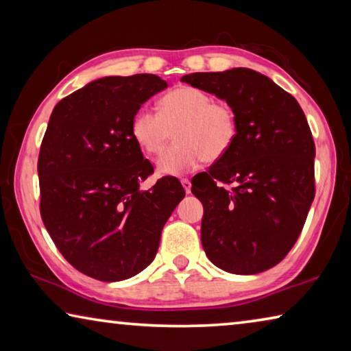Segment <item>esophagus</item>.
Returning <instances> with one entry per match:
<instances>
[{
  "mask_svg": "<svg viewBox=\"0 0 351 351\" xmlns=\"http://www.w3.org/2000/svg\"><path fill=\"white\" fill-rule=\"evenodd\" d=\"M181 184H182L184 190H186V193H190V189H192V182H190V180H187V178H182Z\"/></svg>",
  "mask_w": 351,
  "mask_h": 351,
  "instance_id": "esophagus-1",
  "label": "esophagus"
}]
</instances>
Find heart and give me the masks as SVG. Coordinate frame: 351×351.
Returning a JSON list of instances; mask_svg holds the SVG:
<instances>
[{
    "label": "heart",
    "mask_w": 351,
    "mask_h": 351,
    "mask_svg": "<svg viewBox=\"0 0 351 351\" xmlns=\"http://www.w3.org/2000/svg\"><path fill=\"white\" fill-rule=\"evenodd\" d=\"M175 130L176 144L158 159L162 175H181L201 162H215L232 148L239 117L230 104L213 100L199 88L181 85L159 100V112L139 108L132 121V136L141 150L156 156Z\"/></svg>",
    "instance_id": "b5f03b06"
}]
</instances>
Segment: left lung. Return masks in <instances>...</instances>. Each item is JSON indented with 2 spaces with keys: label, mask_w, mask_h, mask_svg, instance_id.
I'll use <instances>...</instances> for the list:
<instances>
[{
  "label": "left lung",
  "mask_w": 351,
  "mask_h": 351,
  "mask_svg": "<svg viewBox=\"0 0 351 351\" xmlns=\"http://www.w3.org/2000/svg\"><path fill=\"white\" fill-rule=\"evenodd\" d=\"M181 82L226 100L239 117L229 153L192 180L204 207L206 255L232 274L269 269L299 239L316 192V147L304 111L289 93L247 68L193 73Z\"/></svg>",
  "instance_id": "1"
}]
</instances>
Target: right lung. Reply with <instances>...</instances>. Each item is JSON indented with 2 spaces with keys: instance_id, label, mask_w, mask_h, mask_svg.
<instances>
[{
  "instance_id": "add662e5",
  "label": "right lung",
  "mask_w": 351,
  "mask_h": 351,
  "mask_svg": "<svg viewBox=\"0 0 351 351\" xmlns=\"http://www.w3.org/2000/svg\"><path fill=\"white\" fill-rule=\"evenodd\" d=\"M164 88L153 74L94 80L56 105L41 141V219L63 257L97 280L145 269L186 195L173 176L139 189L153 165L133 139L132 121Z\"/></svg>"
}]
</instances>
